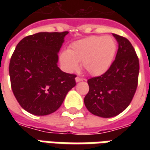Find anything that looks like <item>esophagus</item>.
<instances>
[{
    "mask_svg": "<svg viewBox=\"0 0 150 150\" xmlns=\"http://www.w3.org/2000/svg\"><path fill=\"white\" fill-rule=\"evenodd\" d=\"M80 81H83V79L79 78V77L77 76V77L75 78V82H76V83H79V82H80Z\"/></svg>",
    "mask_w": 150,
    "mask_h": 150,
    "instance_id": "obj_1",
    "label": "esophagus"
}]
</instances>
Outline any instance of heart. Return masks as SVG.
<instances>
[{
  "label": "heart",
  "instance_id": "1",
  "mask_svg": "<svg viewBox=\"0 0 150 150\" xmlns=\"http://www.w3.org/2000/svg\"><path fill=\"white\" fill-rule=\"evenodd\" d=\"M116 48V40L111 36H91L72 43L60 54V62L67 71L72 72L81 62L89 75L100 76L110 68Z\"/></svg>",
  "mask_w": 150,
  "mask_h": 150
}]
</instances>
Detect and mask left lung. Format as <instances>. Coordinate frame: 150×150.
<instances>
[{
	"instance_id": "8db88e82",
	"label": "left lung",
	"mask_w": 150,
	"mask_h": 150,
	"mask_svg": "<svg viewBox=\"0 0 150 150\" xmlns=\"http://www.w3.org/2000/svg\"><path fill=\"white\" fill-rule=\"evenodd\" d=\"M118 42L116 59L100 76L89 79V91L84 104L93 115L109 118L125 110L135 94L139 75V60L129 40L112 34Z\"/></svg>"
}]
</instances>
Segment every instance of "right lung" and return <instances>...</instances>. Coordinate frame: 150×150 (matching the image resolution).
Wrapping results in <instances>:
<instances>
[{
    "label": "right lung",
    "mask_w": 150,
    "mask_h": 150,
    "mask_svg": "<svg viewBox=\"0 0 150 150\" xmlns=\"http://www.w3.org/2000/svg\"><path fill=\"white\" fill-rule=\"evenodd\" d=\"M67 34L40 32L27 36L12 55L8 69L12 90L21 108L33 115L54 112L76 84V75L58 67V54Z\"/></svg>",
    "instance_id": "obj_1"
}]
</instances>
